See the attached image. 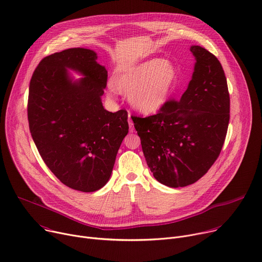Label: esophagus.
Returning a JSON list of instances; mask_svg holds the SVG:
<instances>
[{"label": "esophagus", "mask_w": 262, "mask_h": 262, "mask_svg": "<svg viewBox=\"0 0 262 262\" xmlns=\"http://www.w3.org/2000/svg\"><path fill=\"white\" fill-rule=\"evenodd\" d=\"M128 124H129V132L133 133L134 132V123H133V120H132L130 114H128Z\"/></svg>", "instance_id": "esophagus-1"}]
</instances>
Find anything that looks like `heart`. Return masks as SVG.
<instances>
[{
    "mask_svg": "<svg viewBox=\"0 0 262 262\" xmlns=\"http://www.w3.org/2000/svg\"><path fill=\"white\" fill-rule=\"evenodd\" d=\"M178 70L173 62L151 58L108 80L110 94H127L129 104L138 112L151 114L167 102L176 86Z\"/></svg>",
    "mask_w": 262,
    "mask_h": 262,
    "instance_id": "1",
    "label": "heart"
}]
</instances>
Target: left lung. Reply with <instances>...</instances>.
I'll use <instances>...</instances> for the list:
<instances>
[{"label":"left lung","mask_w":262,"mask_h":262,"mask_svg":"<svg viewBox=\"0 0 262 262\" xmlns=\"http://www.w3.org/2000/svg\"><path fill=\"white\" fill-rule=\"evenodd\" d=\"M194 72L187 90L158 114L132 116L155 179L178 188L199 181L219 158L230 120V96L220 60L191 46Z\"/></svg>","instance_id":"8db88e82"}]
</instances>
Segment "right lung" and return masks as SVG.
Returning <instances> with one entry per match:
<instances>
[{
  "label": "right lung",
  "instance_id": "right-lung-1",
  "mask_svg": "<svg viewBox=\"0 0 262 262\" xmlns=\"http://www.w3.org/2000/svg\"><path fill=\"white\" fill-rule=\"evenodd\" d=\"M97 54L71 48L40 60L30 80L28 121L37 150L66 186L94 192L110 180L128 133L127 112L104 110L107 71ZM68 69L84 77L73 81Z\"/></svg>",
  "mask_w": 262,
  "mask_h": 262
}]
</instances>
